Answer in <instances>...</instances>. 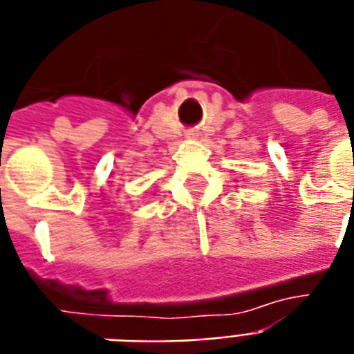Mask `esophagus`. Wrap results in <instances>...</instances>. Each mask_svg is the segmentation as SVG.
I'll return each mask as SVG.
<instances>
[{"instance_id": "34e87169", "label": "esophagus", "mask_w": 354, "mask_h": 354, "mask_svg": "<svg viewBox=\"0 0 354 354\" xmlns=\"http://www.w3.org/2000/svg\"><path fill=\"white\" fill-rule=\"evenodd\" d=\"M186 136H190V138H196L197 133H196V131H188V133H186Z\"/></svg>"}]
</instances>
